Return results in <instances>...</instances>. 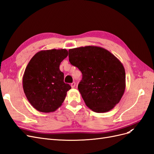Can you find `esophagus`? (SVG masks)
<instances>
[{
    "label": "esophagus",
    "instance_id": "34e87169",
    "mask_svg": "<svg viewBox=\"0 0 154 154\" xmlns=\"http://www.w3.org/2000/svg\"><path fill=\"white\" fill-rule=\"evenodd\" d=\"M71 86L72 88H74V87H75V86H76V83L74 82H72L71 84Z\"/></svg>",
    "mask_w": 154,
    "mask_h": 154
}]
</instances>
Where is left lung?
I'll use <instances>...</instances> for the list:
<instances>
[{
    "label": "left lung",
    "instance_id": "obj_1",
    "mask_svg": "<svg viewBox=\"0 0 154 154\" xmlns=\"http://www.w3.org/2000/svg\"><path fill=\"white\" fill-rule=\"evenodd\" d=\"M69 58L82 73L78 88L85 105L97 113L112 109L125 90L122 63L108 50L94 45L69 49Z\"/></svg>",
    "mask_w": 154,
    "mask_h": 154
}]
</instances>
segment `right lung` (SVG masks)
<instances>
[{
  "instance_id": "right-lung-1",
  "label": "right lung",
  "mask_w": 154,
  "mask_h": 154,
  "mask_svg": "<svg viewBox=\"0 0 154 154\" xmlns=\"http://www.w3.org/2000/svg\"><path fill=\"white\" fill-rule=\"evenodd\" d=\"M67 56L66 49L40 51L25 69L23 89L30 104L41 112L58 109L71 88L64 83V74L60 70V63Z\"/></svg>"
}]
</instances>
